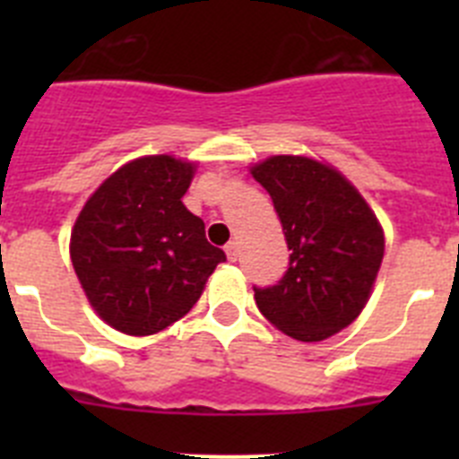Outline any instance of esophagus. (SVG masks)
Listing matches in <instances>:
<instances>
[{
  "label": "esophagus",
  "mask_w": 459,
  "mask_h": 459,
  "mask_svg": "<svg viewBox=\"0 0 459 459\" xmlns=\"http://www.w3.org/2000/svg\"><path fill=\"white\" fill-rule=\"evenodd\" d=\"M225 253H227V259H230V262H237V257H238V243L237 241L227 243Z\"/></svg>",
  "instance_id": "obj_1"
}]
</instances>
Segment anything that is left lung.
Returning <instances> with one entry per match:
<instances>
[{"instance_id":"obj_1","label":"left lung","mask_w":459,"mask_h":459,"mask_svg":"<svg viewBox=\"0 0 459 459\" xmlns=\"http://www.w3.org/2000/svg\"><path fill=\"white\" fill-rule=\"evenodd\" d=\"M282 222L290 266L278 285L253 287L259 312L278 331L319 342L350 326L370 299L384 259V232L338 169L306 156L255 165Z\"/></svg>"}]
</instances>
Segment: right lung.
Returning <instances> with one entry per match:
<instances>
[{"mask_svg":"<svg viewBox=\"0 0 459 459\" xmlns=\"http://www.w3.org/2000/svg\"><path fill=\"white\" fill-rule=\"evenodd\" d=\"M195 165L172 156L126 163L99 186L71 232V262L99 317L128 335L181 319L225 253L181 197Z\"/></svg>","mask_w":459,"mask_h":459,"instance_id":"obj_1","label":"right lung"}]
</instances>
